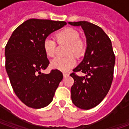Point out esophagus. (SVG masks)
Returning <instances> with one entry per match:
<instances>
[{"label":"esophagus","instance_id":"esophagus-1","mask_svg":"<svg viewBox=\"0 0 129 129\" xmlns=\"http://www.w3.org/2000/svg\"><path fill=\"white\" fill-rule=\"evenodd\" d=\"M69 75H70V74L67 73V72H64V73H63V76H64V77H67V76H69Z\"/></svg>","mask_w":129,"mask_h":129}]
</instances>
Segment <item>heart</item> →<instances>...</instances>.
I'll return each instance as SVG.
<instances>
[{"mask_svg":"<svg viewBox=\"0 0 129 129\" xmlns=\"http://www.w3.org/2000/svg\"><path fill=\"white\" fill-rule=\"evenodd\" d=\"M79 32L72 28H66L56 34L55 38L59 44H68L66 57H57L50 62L51 67L63 72L68 71L76 65L77 60L75 57L82 56L85 51V44L80 39ZM56 42L51 37H47L43 42V47L45 54L48 57L54 56L56 52Z\"/></svg>","mask_w":129,"mask_h":129,"instance_id":"obj_1","label":"heart"}]
</instances>
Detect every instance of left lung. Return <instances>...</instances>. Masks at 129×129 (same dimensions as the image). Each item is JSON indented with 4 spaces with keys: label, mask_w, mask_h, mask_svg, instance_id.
I'll list each match as a JSON object with an SVG mask.
<instances>
[{
    "label": "left lung",
    "mask_w": 129,
    "mask_h": 129,
    "mask_svg": "<svg viewBox=\"0 0 129 129\" xmlns=\"http://www.w3.org/2000/svg\"><path fill=\"white\" fill-rule=\"evenodd\" d=\"M81 26L87 39L84 59L73 70L74 79L71 87L72 103L78 108L88 110L97 106L106 96L111 86L116 57L111 39L101 28L87 21L69 22ZM81 72L86 76H78Z\"/></svg>",
    "instance_id": "left-lung-1"
}]
</instances>
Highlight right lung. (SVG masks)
Instances as JSON below:
<instances>
[{"instance_id": "obj_1", "label": "right lung", "mask_w": 129, "mask_h": 129, "mask_svg": "<svg viewBox=\"0 0 129 129\" xmlns=\"http://www.w3.org/2000/svg\"><path fill=\"white\" fill-rule=\"evenodd\" d=\"M64 21L31 18L18 26L5 49L6 70L13 90L28 107L42 108L53 100L63 75L58 70L42 73L49 62L43 42L50 34L66 25Z\"/></svg>"}]
</instances>
